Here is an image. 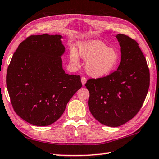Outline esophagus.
I'll return each instance as SVG.
<instances>
[{
    "mask_svg": "<svg viewBox=\"0 0 159 159\" xmlns=\"http://www.w3.org/2000/svg\"><path fill=\"white\" fill-rule=\"evenodd\" d=\"M87 81V79L85 77V76H82L81 77V83L83 84V85H85V84Z\"/></svg>",
    "mask_w": 159,
    "mask_h": 159,
    "instance_id": "esophagus-1",
    "label": "esophagus"
}]
</instances>
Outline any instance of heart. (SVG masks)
Instances as JSON below:
<instances>
[{
	"mask_svg": "<svg viewBox=\"0 0 159 159\" xmlns=\"http://www.w3.org/2000/svg\"><path fill=\"white\" fill-rule=\"evenodd\" d=\"M79 54L86 62L85 70L89 75L100 78L107 75L119 63L120 56L114 48L108 47L98 40H88L79 45ZM71 63L77 65L79 55L72 49L70 54Z\"/></svg>",
	"mask_w": 159,
	"mask_h": 159,
	"instance_id": "b5f03b06",
	"label": "heart"
}]
</instances>
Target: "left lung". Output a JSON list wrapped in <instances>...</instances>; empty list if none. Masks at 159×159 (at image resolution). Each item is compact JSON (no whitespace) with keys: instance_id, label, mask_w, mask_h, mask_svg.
I'll return each mask as SVG.
<instances>
[{"instance_id":"obj_1","label":"left lung","mask_w":159,"mask_h":159,"mask_svg":"<svg viewBox=\"0 0 159 159\" xmlns=\"http://www.w3.org/2000/svg\"><path fill=\"white\" fill-rule=\"evenodd\" d=\"M116 37L121 52L117 70L106 76L88 79L85 83L92 116L101 124L114 127L136 116L150 86V71L138 43L124 34Z\"/></svg>"}]
</instances>
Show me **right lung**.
Here are the masks:
<instances>
[{"label": "right lung", "mask_w": 159, "mask_h": 159, "mask_svg": "<svg viewBox=\"0 0 159 159\" xmlns=\"http://www.w3.org/2000/svg\"><path fill=\"white\" fill-rule=\"evenodd\" d=\"M61 35H32L20 43L9 63L6 83L14 110L36 126L56 122L82 87L79 75L65 74Z\"/></svg>", "instance_id": "right-lung-1"}]
</instances>
